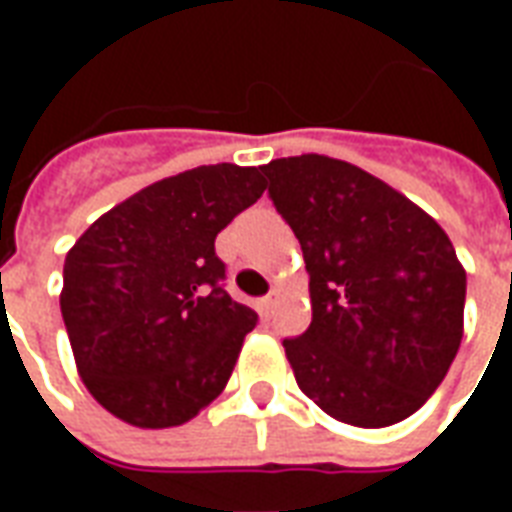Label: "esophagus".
I'll return each mask as SVG.
<instances>
[{"label":"esophagus","mask_w":512,"mask_h":512,"mask_svg":"<svg viewBox=\"0 0 512 512\" xmlns=\"http://www.w3.org/2000/svg\"><path fill=\"white\" fill-rule=\"evenodd\" d=\"M260 304H263V310H266V312H274V307H277V304H279V293H277V290H271V293H268L266 299L260 301Z\"/></svg>","instance_id":"esophagus-1"}]
</instances>
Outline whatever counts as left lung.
<instances>
[{"mask_svg": "<svg viewBox=\"0 0 512 512\" xmlns=\"http://www.w3.org/2000/svg\"><path fill=\"white\" fill-rule=\"evenodd\" d=\"M260 169L310 274V329L282 343L299 389L354 428L411 417L463 337L466 271L452 241L356 164L304 153Z\"/></svg>", "mask_w": 512, "mask_h": 512, "instance_id": "8db88e82", "label": "left lung"}]
</instances>
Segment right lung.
Masks as SVG:
<instances>
[{"label": "right lung", "instance_id": "add662e5", "mask_svg": "<svg viewBox=\"0 0 512 512\" xmlns=\"http://www.w3.org/2000/svg\"><path fill=\"white\" fill-rule=\"evenodd\" d=\"M263 191L257 167L186 169L98 216L68 249L62 321L109 414L175 428L222 395L257 312L222 288L213 241Z\"/></svg>", "mask_w": 512, "mask_h": 512}]
</instances>
